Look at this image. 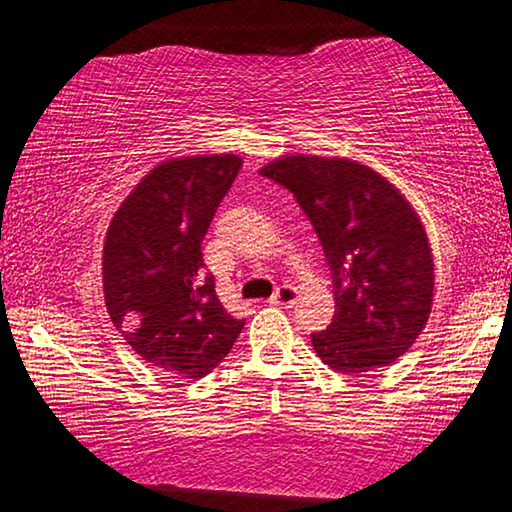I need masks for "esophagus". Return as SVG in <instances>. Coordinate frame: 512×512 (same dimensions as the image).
<instances>
[{
  "mask_svg": "<svg viewBox=\"0 0 512 512\" xmlns=\"http://www.w3.org/2000/svg\"><path fill=\"white\" fill-rule=\"evenodd\" d=\"M297 297H299V292H297V287H292V285H280L276 292H273V297L269 299L273 306H285V308H290L292 304H297Z\"/></svg>",
  "mask_w": 512,
  "mask_h": 512,
  "instance_id": "obj_1",
  "label": "esophagus"
}]
</instances>
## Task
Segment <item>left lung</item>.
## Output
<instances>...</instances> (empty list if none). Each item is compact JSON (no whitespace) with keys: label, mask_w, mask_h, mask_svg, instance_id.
<instances>
[{"label":"left lung","mask_w":512,"mask_h":512,"mask_svg":"<svg viewBox=\"0 0 512 512\" xmlns=\"http://www.w3.org/2000/svg\"><path fill=\"white\" fill-rule=\"evenodd\" d=\"M259 174L287 187L325 250L336 313L311 334L338 373L392 364L422 334L434 301V257L410 201L385 176L343 157L285 155Z\"/></svg>","instance_id":"left-lung-1"}]
</instances>
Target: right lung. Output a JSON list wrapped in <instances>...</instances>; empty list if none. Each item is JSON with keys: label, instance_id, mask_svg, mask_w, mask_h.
Instances as JSON below:
<instances>
[{"label": "right lung", "instance_id": "add662e5", "mask_svg": "<svg viewBox=\"0 0 512 512\" xmlns=\"http://www.w3.org/2000/svg\"><path fill=\"white\" fill-rule=\"evenodd\" d=\"M243 160L174 157L150 169L115 211L104 239V299L136 355L199 380L229 355L246 320L222 308L201 241Z\"/></svg>", "mask_w": 512, "mask_h": 512}]
</instances>
